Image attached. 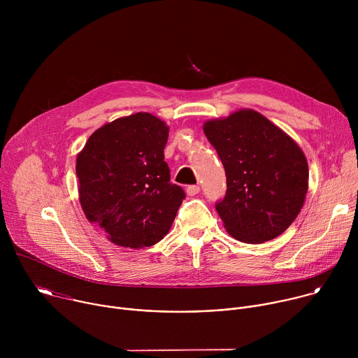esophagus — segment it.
I'll list each match as a JSON object with an SVG mask.
<instances>
[{
	"label": "esophagus",
	"mask_w": 358,
	"mask_h": 358,
	"mask_svg": "<svg viewBox=\"0 0 358 358\" xmlns=\"http://www.w3.org/2000/svg\"><path fill=\"white\" fill-rule=\"evenodd\" d=\"M199 192V185H188L187 187V195L189 196H194Z\"/></svg>",
	"instance_id": "esophagus-1"
}]
</instances>
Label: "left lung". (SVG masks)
Wrapping results in <instances>:
<instances>
[{"instance_id": "left-lung-1", "label": "left lung", "mask_w": 358, "mask_h": 358, "mask_svg": "<svg viewBox=\"0 0 358 358\" xmlns=\"http://www.w3.org/2000/svg\"><path fill=\"white\" fill-rule=\"evenodd\" d=\"M227 176V194L215 203L235 239L262 243L283 234L299 215L309 187L301 148L261 113L241 109L203 123Z\"/></svg>"}]
</instances>
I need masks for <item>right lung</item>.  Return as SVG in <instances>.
<instances>
[{"instance_id": "add662e5", "label": "right lung", "mask_w": 358, "mask_h": 358, "mask_svg": "<svg viewBox=\"0 0 358 358\" xmlns=\"http://www.w3.org/2000/svg\"><path fill=\"white\" fill-rule=\"evenodd\" d=\"M167 138L163 120L140 112L97 129L78 155L82 210L119 246L137 249L162 241L185 198L170 182Z\"/></svg>"}]
</instances>
